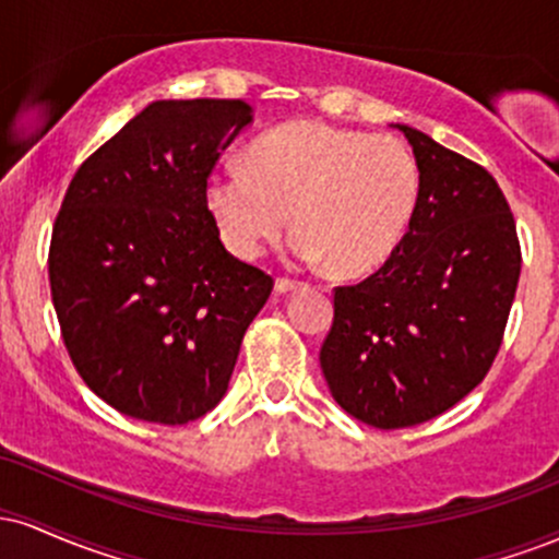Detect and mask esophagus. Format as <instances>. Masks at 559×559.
<instances>
[{
  "label": "esophagus",
  "mask_w": 559,
  "mask_h": 559,
  "mask_svg": "<svg viewBox=\"0 0 559 559\" xmlns=\"http://www.w3.org/2000/svg\"><path fill=\"white\" fill-rule=\"evenodd\" d=\"M301 284L299 281H294V278H278L275 281V292L278 294H288V292H294V288H299Z\"/></svg>",
  "instance_id": "1"
}]
</instances>
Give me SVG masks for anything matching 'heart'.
<instances>
[{
	"label": "heart",
	"mask_w": 559,
	"mask_h": 559,
	"mask_svg": "<svg viewBox=\"0 0 559 559\" xmlns=\"http://www.w3.org/2000/svg\"><path fill=\"white\" fill-rule=\"evenodd\" d=\"M418 197V159L404 141L318 120L262 133L247 165H217L204 181V204L230 254L258 260L292 213V258L331 262L346 275L376 271L394 254Z\"/></svg>",
	"instance_id": "obj_1"
}]
</instances>
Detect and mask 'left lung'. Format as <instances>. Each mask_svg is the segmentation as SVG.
Masks as SVG:
<instances>
[{"mask_svg": "<svg viewBox=\"0 0 559 559\" xmlns=\"http://www.w3.org/2000/svg\"><path fill=\"white\" fill-rule=\"evenodd\" d=\"M420 197L373 275L333 288L320 368L352 418L383 431L447 413L484 381L521 278L510 204L478 163L409 126Z\"/></svg>", "mask_w": 559, "mask_h": 559, "instance_id": "1", "label": "left lung"}]
</instances>
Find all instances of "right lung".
Here are the masks:
<instances>
[{
    "label": "right lung",
    "instance_id": "1",
    "mask_svg": "<svg viewBox=\"0 0 559 559\" xmlns=\"http://www.w3.org/2000/svg\"><path fill=\"white\" fill-rule=\"evenodd\" d=\"M252 123L241 99H159L75 170L49 243L62 342L128 418L183 426L226 394L273 278L223 247L204 204L217 157Z\"/></svg>",
    "mask_w": 559,
    "mask_h": 559
}]
</instances>
